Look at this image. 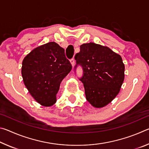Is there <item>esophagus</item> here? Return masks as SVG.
Listing matches in <instances>:
<instances>
[{"instance_id": "esophagus-1", "label": "esophagus", "mask_w": 149, "mask_h": 149, "mask_svg": "<svg viewBox=\"0 0 149 149\" xmlns=\"http://www.w3.org/2000/svg\"><path fill=\"white\" fill-rule=\"evenodd\" d=\"M70 62H71L72 67H74V64H75V60H74V58H72L71 60H70Z\"/></svg>"}]
</instances>
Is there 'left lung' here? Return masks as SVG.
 Returning a JSON list of instances; mask_svg holds the SVG:
<instances>
[{"label":"left lung","instance_id":"8db88e82","mask_svg":"<svg viewBox=\"0 0 149 149\" xmlns=\"http://www.w3.org/2000/svg\"><path fill=\"white\" fill-rule=\"evenodd\" d=\"M83 68L79 80L84 84L86 99L95 108H102L116 97L124 80L125 65L120 55L110 48L85 43L75 56Z\"/></svg>","mask_w":149,"mask_h":149}]
</instances>
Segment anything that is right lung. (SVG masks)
I'll return each instance as SVG.
<instances>
[{
	"label": "right lung",
	"instance_id": "1",
	"mask_svg": "<svg viewBox=\"0 0 149 149\" xmlns=\"http://www.w3.org/2000/svg\"><path fill=\"white\" fill-rule=\"evenodd\" d=\"M72 68L64 49L55 42L35 48L24 58L22 75L33 99L44 107L56 102V94L63 79Z\"/></svg>",
	"mask_w": 149,
	"mask_h": 149
}]
</instances>
